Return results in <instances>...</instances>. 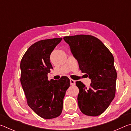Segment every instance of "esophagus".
<instances>
[{"label":"esophagus","instance_id":"34e87169","mask_svg":"<svg viewBox=\"0 0 131 131\" xmlns=\"http://www.w3.org/2000/svg\"><path fill=\"white\" fill-rule=\"evenodd\" d=\"M70 83L71 85H74L76 84V81L72 79H70Z\"/></svg>","mask_w":131,"mask_h":131}]
</instances>
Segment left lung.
<instances>
[{
	"instance_id": "obj_1",
	"label": "left lung",
	"mask_w": 131,
	"mask_h": 131,
	"mask_svg": "<svg viewBox=\"0 0 131 131\" xmlns=\"http://www.w3.org/2000/svg\"><path fill=\"white\" fill-rule=\"evenodd\" d=\"M79 68L91 81L89 88L76 81L78 105L83 114L97 116L110 105L116 94L117 72L114 57L102 42L91 35L65 36Z\"/></svg>"
}]
</instances>
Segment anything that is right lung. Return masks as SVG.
<instances>
[{
	"label": "right lung",
	"mask_w": 131,
	"mask_h": 131,
	"mask_svg": "<svg viewBox=\"0 0 131 131\" xmlns=\"http://www.w3.org/2000/svg\"><path fill=\"white\" fill-rule=\"evenodd\" d=\"M62 38L40 40L30 46L20 63V81L28 106L44 119L60 116L63 100L70 86V80L62 76L58 80H48L52 69L50 56Z\"/></svg>",
	"instance_id": "right-lung-1"
}]
</instances>
